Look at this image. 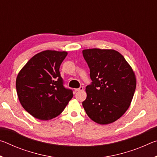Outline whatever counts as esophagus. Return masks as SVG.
<instances>
[{"label": "esophagus", "mask_w": 157, "mask_h": 157, "mask_svg": "<svg viewBox=\"0 0 157 157\" xmlns=\"http://www.w3.org/2000/svg\"><path fill=\"white\" fill-rule=\"evenodd\" d=\"M83 90H84V87L83 86H79V88L75 89V91H83Z\"/></svg>", "instance_id": "obj_1"}]
</instances>
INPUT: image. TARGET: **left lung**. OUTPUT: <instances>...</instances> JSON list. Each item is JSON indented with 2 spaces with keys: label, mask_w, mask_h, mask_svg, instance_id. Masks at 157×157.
<instances>
[{
  "label": "left lung",
  "mask_w": 157,
  "mask_h": 157,
  "mask_svg": "<svg viewBox=\"0 0 157 157\" xmlns=\"http://www.w3.org/2000/svg\"><path fill=\"white\" fill-rule=\"evenodd\" d=\"M90 69L91 83L82 105L92 121L107 124L118 120L128 109L136 86L131 66L121 53L99 48L82 51Z\"/></svg>",
  "instance_id": "left-lung-1"
}]
</instances>
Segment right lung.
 Listing matches in <instances>:
<instances>
[{
	"label": "right lung",
	"mask_w": 157,
	"mask_h": 157,
	"mask_svg": "<svg viewBox=\"0 0 157 157\" xmlns=\"http://www.w3.org/2000/svg\"><path fill=\"white\" fill-rule=\"evenodd\" d=\"M66 52L45 50L34 55L18 74L16 88L21 105L40 120H50L62 112L73 98V91L63 86L61 63Z\"/></svg>",
	"instance_id": "add662e5"
}]
</instances>
